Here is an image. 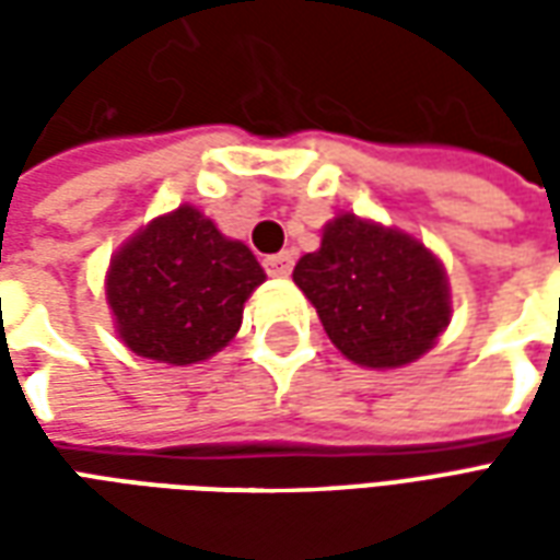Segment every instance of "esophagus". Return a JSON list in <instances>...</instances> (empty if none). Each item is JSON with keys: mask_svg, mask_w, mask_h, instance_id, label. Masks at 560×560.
Instances as JSON below:
<instances>
[{"mask_svg": "<svg viewBox=\"0 0 560 560\" xmlns=\"http://www.w3.org/2000/svg\"><path fill=\"white\" fill-rule=\"evenodd\" d=\"M264 267H267V272L272 276V279H288L293 269L291 252H281V255L267 257V260H264Z\"/></svg>", "mask_w": 560, "mask_h": 560, "instance_id": "1", "label": "esophagus"}]
</instances>
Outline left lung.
<instances>
[{
    "label": "left lung",
    "instance_id": "left-lung-1",
    "mask_svg": "<svg viewBox=\"0 0 560 560\" xmlns=\"http://www.w3.org/2000/svg\"><path fill=\"white\" fill-rule=\"evenodd\" d=\"M329 341L351 363L399 369L432 348L450 324L444 264L408 233L341 212L320 248L293 267Z\"/></svg>",
    "mask_w": 560,
    "mask_h": 560
}]
</instances>
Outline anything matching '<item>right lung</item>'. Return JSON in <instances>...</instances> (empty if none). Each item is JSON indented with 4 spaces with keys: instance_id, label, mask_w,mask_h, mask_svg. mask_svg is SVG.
I'll use <instances>...</instances> for the list:
<instances>
[{
    "instance_id": "1",
    "label": "right lung",
    "mask_w": 560,
    "mask_h": 560,
    "mask_svg": "<svg viewBox=\"0 0 560 560\" xmlns=\"http://www.w3.org/2000/svg\"><path fill=\"white\" fill-rule=\"evenodd\" d=\"M264 279L248 245L228 240L215 221L183 203L110 257L104 284L116 332L131 351L191 365L236 336L245 300Z\"/></svg>"
}]
</instances>
